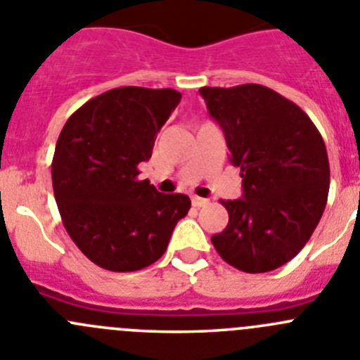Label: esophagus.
I'll return each mask as SVG.
<instances>
[{
    "instance_id": "esophagus-1",
    "label": "esophagus",
    "mask_w": 360,
    "mask_h": 360,
    "mask_svg": "<svg viewBox=\"0 0 360 360\" xmlns=\"http://www.w3.org/2000/svg\"><path fill=\"white\" fill-rule=\"evenodd\" d=\"M207 202H210V200H207V199H202V197H191V204H193V206H195V207H202V206H206Z\"/></svg>"
}]
</instances>
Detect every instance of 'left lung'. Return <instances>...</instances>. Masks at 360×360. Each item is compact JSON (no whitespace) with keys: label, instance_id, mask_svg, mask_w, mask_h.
<instances>
[{"label":"left lung","instance_id":"obj_1","mask_svg":"<svg viewBox=\"0 0 360 360\" xmlns=\"http://www.w3.org/2000/svg\"><path fill=\"white\" fill-rule=\"evenodd\" d=\"M199 94L243 177L241 199L220 200L229 224L211 243L238 270H275L304 248L323 214L330 181L323 139L304 110L268 86Z\"/></svg>","mask_w":360,"mask_h":360}]
</instances>
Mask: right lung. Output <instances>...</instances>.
I'll list each match as a JSON object with an SVG mask.
<instances>
[{"instance_id": "obj_1", "label": "right lung", "mask_w": 360, "mask_h": 360, "mask_svg": "<svg viewBox=\"0 0 360 360\" xmlns=\"http://www.w3.org/2000/svg\"><path fill=\"white\" fill-rule=\"evenodd\" d=\"M181 101L174 89L120 86L86 101L63 126L51 163L60 217L76 247L110 271L156 263L191 202L139 179L158 131Z\"/></svg>"}]
</instances>
